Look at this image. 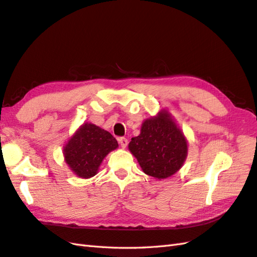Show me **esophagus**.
<instances>
[{
    "mask_svg": "<svg viewBox=\"0 0 257 257\" xmlns=\"http://www.w3.org/2000/svg\"><path fill=\"white\" fill-rule=\"evenodd\" d=\"M118 142H119V145H120V147H121L122 149L126 148L127 145H128V140H127L126 138H119V139H118Z\"/></svg>",
    "mask_w": 257,
    "mask_h": 257,
    "instance_id": "esophagus-1",
    "label": "esophagus"
}]
</instances>
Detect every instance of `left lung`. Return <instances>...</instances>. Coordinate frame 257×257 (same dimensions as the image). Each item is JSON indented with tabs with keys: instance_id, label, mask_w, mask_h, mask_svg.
<instances>
[{
	"instance_id": "obj_1",
	"label": "left lung",
	"mask_w": 257,
	"mask_h": 257,
	"mask_svg": "<svg viewBox=\"0 0 257 257\" xmlns=\"http://www.w3.org/2000/svg\"><path fill=\"white\" fill-rule=\"evenodd\" d=\"M187 139L166 109L142 122L140 135L129 142V151L141 170L164 180L181 170L188 154Z\"/></svg>"
}]
</instances>
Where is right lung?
<instances>
[{
    "mask_svg": "<svg viewBox=\"0 0 257 257\" xmlns=\"http://www.w3.org/2000/svg\"><path fill=\"white\" fill-rule=\"evenodd\" d=\"M118 148L117 140L96 124L84 122L63 147L65 163L77 177L91 178L109 152Z\"/></svg>",
    "mask_w": 257,
    "mask_h": 257,
    "instance_id": "1",
    "label": "right lung"
}]
</instances>
